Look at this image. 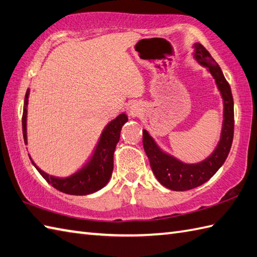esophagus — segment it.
Wrapping results in <instances>:
<instances>
[{
	"mask_svg": "<svg viewBox=\"0 0 257 257\" xmlns=\"http://www.w3.org/2000/svg\"><path fill=\"white\" fill-rule=\"evenodd\" d=\"M142 113V109H141V106L139 105V103H132L131 104V106H130V114H131V116H138L139 114H141Z\"/></svg>",
	"mask_w": 257,
	"mask_h": 257,
	"instance_id": "obj_1",
	"label": "esophagus"
}]
</instances>
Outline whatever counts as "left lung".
<instances>
[{
	"label": "left lung",
	"mask_w": 257,
	"mask_h": 257,
	"mask_svg": "<svg viewBox=\"0 0 257 257\" xmlns=\"http://www.w3.org/2000/svg\"><path fill=\"white\" fill-rule=\"evenodd\" d=\"M195 58L203 67H207L214 78L215 83L223 99V125L218 146L211 155L199 164H184L175 157L164 153L154 142L146 130L143 131V146L150 159L151 168L157 180L170 190L185 191L201 186L208 181L223 165L229 155L233 134H234V103L229 82L223 76L221 68L209 51L201 44L196 43Z\"/></svg>",
	"instance_id": "left-lung-1"
}]
</instances>
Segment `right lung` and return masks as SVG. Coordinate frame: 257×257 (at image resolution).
<instances>
[{
	"label": "right lung",
	"instance_id": "add662e5",
	"mask_svg": "<svg viewBox=\"0 0 257 257\" xmlns=\"http://www.w3.org/2000/svg\"><path fill=\"white\" fill-rule=\"evenodd\" d=\"M28 95H30V89H27L24 100V109H23L22 117V126H23V136L24 142L27 144V132H26V116H27V104H28ZM127 116L125 113L119 114L106 125L101 138L96 145L93 155L91 156L90 161L84 166L78 170L77 173L72 174L69 177L59 178V177L49 176L41 168H38L35 163L32 161L33 165L38 170V173L43 176L46 180L57 190L68 193V195L83 196L93 193L102 189L107 182H109L112 170H113V155L117 142L119 140V133L125 122H127Z\"/></svg>",
	"mask_w": 257,
	"mask_h": 257
}]
</instances>
